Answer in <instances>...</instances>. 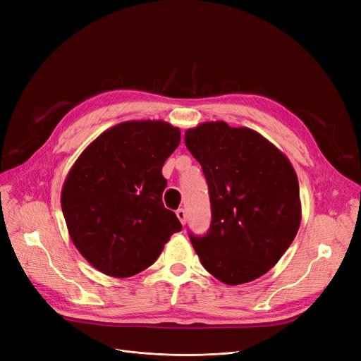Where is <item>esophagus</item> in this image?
I'll list each match as a JSON object with an SVG mask.
<instances>
[{
    "mask_svg": "<svg viewBox=\"0 0 361 361\" xmlns=\"http://www.w3.org/2000/svg\"><path fill=\"white\" fill-rule=\"evenodd\" d=\"M176 214H177L178 220L181 221V224H185V223H187V213H185L184 209H178V210L176 212Z\"/></svg>",
    "mask_w": 361,
    "mask_h": 361,
    "instance_id": "1",
    "label": "esophagus"
}]
</instances>
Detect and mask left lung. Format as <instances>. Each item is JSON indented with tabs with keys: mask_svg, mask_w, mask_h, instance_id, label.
<instances>
[{
	"mask_svg": "<svg viewBox=\"0 0 361 361\" xmlns=\"http://www.w3.org/2000/svg\"><path fill=\"white\" fill-rule=\"evenodd\" d=\"M185 145L202 164L212 224L190 240L207 272L226 285L272 269L298 233L300 184L292 164L265 137L223 121L185 130Z\"/></svg>",
	"mask_w": 361,
	"mask_h": 361,
	"instance_id": "left-lung-1",
	"label": "left lung"
}]
</instances>
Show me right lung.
Returning a JSON list of instances; mask_svg holds the SVG:
<instances>
[{
	"label": "right lung",
	"instance_id": "add662e5",
	"mask_svg": "<svg viewBox=\"0 0 361 361\" xmlns=\"http://www.w3.org/2000/svg\"><path fill=\"white\" fill-rule=\"evenodd\" d=\"M181 133L164 121L121 122L92 141L61 188L71 239L99 272L129 278L151 267L173 233L176 213L164 207L166 159Z\"/></svg>",
	"mask_w": 361,
	"mask_h": 361
}]
</instances>
